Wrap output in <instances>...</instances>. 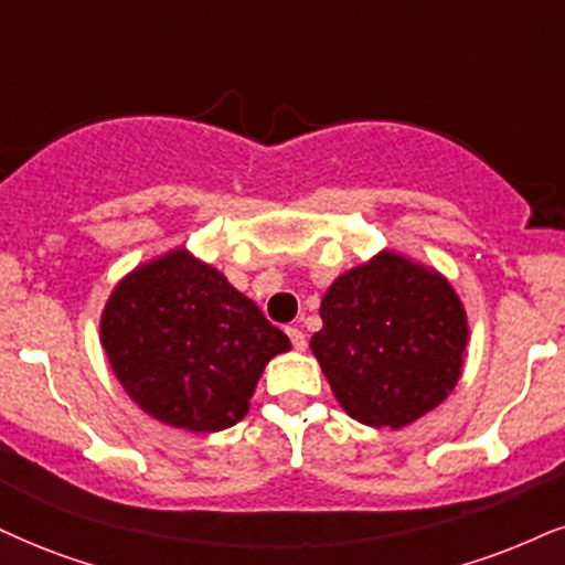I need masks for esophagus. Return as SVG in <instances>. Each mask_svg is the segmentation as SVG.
Here are the masks:
<instances>
[{
  "mask_svg": "<svg viewBox=\"0 0 565 565\" xmlns=\"http://www.w3.org/2000/svg\"><path fill=\"white\" fill-rule=\"evenodd\" d=\"M288 338H290V343H294V348L296 351H306V335L301 330H298V327H288Z\"/></svg>",
  "mask_w": 565,
  "mask_h": 565,
  "instance_id": "1",
  "label": "esophagus"
}]
</instances>
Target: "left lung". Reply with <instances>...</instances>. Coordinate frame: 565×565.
Returning <instances> with one entry per match:
<instances>
[{
  "label": "left lung",
  "instance_id": "1",
  "mask_svg": "<svg viewBox=\"0 0 565 565\" xmlns=\"http://www.w3.org/2000/svg\"><path fill=\"white\" fill-rule=\"evenodd\" d=\"M311 353L332 395L366 427L401 429L435 411L463 372L469 317L448 277L382 248L332 280Z\"/></svg>",
  "mask_w": 565,
  "mask_h": 565
}]
</instances>
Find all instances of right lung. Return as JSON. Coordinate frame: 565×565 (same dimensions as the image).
I'll list each match as a JSON object with an SVG mask.
<instances>
[{"label": "right lung", "instance_id": "obj_1", "mask_svg": "<svg viewBox=\"0 0 565 565\" xmlns=\"http://www.w3.org/2000/svg\"><path fill=\"white\" fill-rule=\"evenodd\" d=\"M99 340L138 408L199 435L238 424L264 366L290 351L259 306L185 246L138 264L115 285Z\"/></svg>", "mask_w": 565, "mask_h": 565}]
</instances>
